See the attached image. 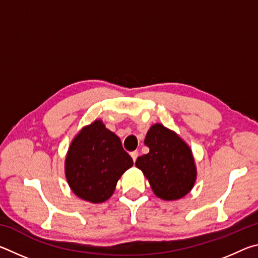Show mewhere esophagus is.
Here are the masks:
<instances>
[{
    "instance_id": "obj_1",
    "label": "esophagus",
    "mask_w": 258,
    "mask_h": 258,
    "mask_svg": "<svg viewBox=\"0 0 258 258\" xmlns=\"http://www.w3.org/2000/svg\"><path fill=\"white\" fill-rule=\"evenodd\" d=\"M138 156H139V152H138V151H133V152H131V157H132V159H133L134 163H135V160H137Z\"/></svg>"
}]
</instances>
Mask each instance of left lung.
<instances>
[{"label": "left lung", "mask_w": 258, "mask_h": 258, "mask_svg": "<svg viewBox=\"0 0 258 258\" xmlns=\"http://www.w3.org/2000/svg\"><path fill=\"white\" fill-rule=\"evenodd\" d=\"M145 145L150 150L139 157L135 166L145 174L157 197L176 200L189 194L197 172L186 143L161 124H155L147 133Z\"/></svg>", "instance_id": "obj_1"}]
</instances>
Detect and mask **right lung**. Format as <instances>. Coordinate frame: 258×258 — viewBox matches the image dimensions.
I'll return each mask as SVG.
<instances>
[{
  "label": "right lung",
  "mask_w": 258,
  "mask_h": 258,
  "mask_svg": "<svg viewBox=\"0 0 258 258\" xmlns=\"http://www.w3.org/2000/svg\"><path fill=\"white\" fill-rule=\"evenodd\" d=\"M132 165L133 159L123 149L120 139L101 120H95L74 139L64 169L74 194L98 204L111 197L117 181Z\"/></svg>",
  "instance_id": "1"
}]
</instances>
